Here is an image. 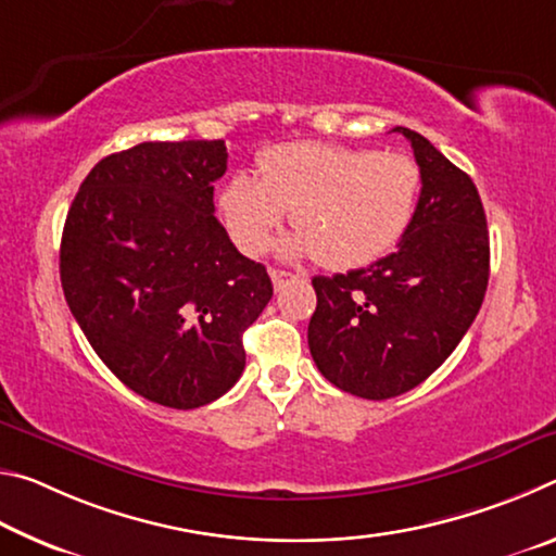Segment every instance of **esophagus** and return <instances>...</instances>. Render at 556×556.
<instances>
[{"label": "esophagus", "instance_id": "obj_1", "mask_svg": "<svg viewBox=\"0 0 556 556\" xmlns=\"http://www.w3.org/2000/svg\"><path fill=\"white\" fill-rule=\"evenodd\" d=\"M269 277H271V285H275V289H281L285 287V281L294 279L296 275H291V271H285V269H269Z\"/></svg>", "mask_w": 556, "mask_h": 556}]
</instances>
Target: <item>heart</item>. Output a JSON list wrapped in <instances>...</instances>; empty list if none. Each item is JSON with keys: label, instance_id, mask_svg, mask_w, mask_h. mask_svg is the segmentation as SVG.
<instances>
[{"label": "heart", "instance_id": "heart-1", "mask_svg": "<svg viewBox=\"0 0 556 556\" xmlns=\"http://www.w3.org/2000/svg\"><path fill=\"white\" fill-rule=\"evenodd\" d=\"M257 168L260 178L235 174L220 193L225 225L244 255L267 250L291 211L299 232L289 255L357 269L397 248L417 218L421 168L407 154L294 142L262 152Z\"/></svg>", "mask_w": 556, "mask_h": 556}]
</instances>
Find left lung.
I'll use <instances>...</instances> for the list:
<instances>
[{
  "label": "left lung",
  "mask_w": 556,
  "mask_h": 556,
  "mask_svg": "<svg viewBox=\"0 0 556 556\" xmlns=\"http://www.w3.org/2000/svg\"><path fill=\"white\" fill-rule=\"evenodd\" d=\"M409 139L421 168L419 211L392 255L348 275L314 277L308 348L338 390L390 400L425 382L473 324L491 277L485 211L470 176L427 137Z\"/></svg>",
  "instance_id": "8db88e82"
}]
</instances>
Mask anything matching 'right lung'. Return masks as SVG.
Here are the masks:
<instances>
[{
	"mask_svg": "<svg viewBox=\"0 0 556 556\" xmlns=\"http://www.w3.org/2000/svg\"><path fill=\"white\" fill-rule=\"evenodd\" d=\"M223 139L142 142L92 166L65 218L61 287L100 361L149 402L203 407L244 370L271 299L215 218Z\"/></svg>",
	"mask_w": 556,
	"mask_h": 556,
	"instance_id": "obj_1",
	"label": "right lung"
}]
</instances>
